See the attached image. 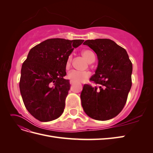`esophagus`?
<instances>
[{"instance_id":"esophagus-1","label":"esophagus","mask_w":153,"mask_h":153,"mask_svg":"<svg viewBox=\"0 0 153 153\" xmlns=\"http://www.w3.org/2000/svg\"><path fill=\"white\" fill-rule=\"evenodd\" d=\"M69 84H70L71 85H73V84H74V82H73V81H71V80H70V81H69Z\"/></svg>"}]
</instances>
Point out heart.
Returning a JSON list of instances; mask_svg holds the SVG:
<instances>
[{
  "mask_svg": "<svg viewBox=\"0 0 153 153\" xmlns=\"http://www.w3.org/2000/svg\"><path fill=\"white\" fill-rule=\"evenodd\" d=\"M82 54L83 55L87 61L89 63H91L94 61V55L89 50H84L82 52ZM73 56L72 55H69L67 58L66 62V68L68 69L71 66V64L72 62ZM91 75L89 72L88 71H79L73 69L70 71L68 74V78L69 80L74 82H82L86 80Z\"/></svg>",
  "mask_w": 153,
  "mask_h": 153,
  "instance_id": "b5f03b06",
  "label": "heart"
}]
</instances>
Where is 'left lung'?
<instances>
[{"mask_svg": "<svg viewBox=\"0 0 153 153\" xmlns=\"http://www.w3.org/2000/svg\"><path fill=\"white\" fill-rule=\"evenodd\" d=\"M84 45L93 50L98 59L95 74L90 78L96 85L85 84L82 105L90 117L106 121L121 112L132 85V63L126 50L109 39L86 40Z\"/></svg>", "mask_w": 153, "mask_h": 153, "instance_id": "8db88e82", "label": "left lung"}]
</instances>
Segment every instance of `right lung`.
I'll use <instances>...</instances> for the list:
<instances>
[{"instance_id":"1","label":"right lung","mask_w":153,"mask_h":153,"mask_svg":"<svg viewBox=\"0 0 153 153\" xmlns=\"http://www.w3.org/2000/svg\"><path fill=\"white\" fill-rule=\"evenodd\" d=\"M84 41L47 39L31 48L23 63L19 83L22 100L39 121H53L63 113L70 89L69 80L64 78L66 60Z\"/></svg>"}]
</instances>
